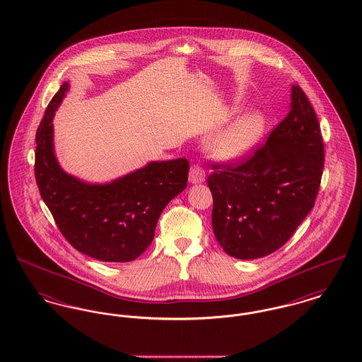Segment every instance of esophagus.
<instances>
[{"mask_svg": "<svg viewBox=\"0 0 362 362\" xmlns=\"http://www.w3.org/2000/svg\"><path fill=\"white\" fill-rule=\"evenodd\" d=\"M189 183H192V185H198V183L205 182V171H204V168L201 165H198V164L192 165L189 168Z\"/></svg>", "mask_w": 362, "mask_h": 362, "instance_id": "1", "label": "esophagus"}]
</instances>
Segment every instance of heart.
<instances>
[{"label": "heart", "instance_id": "b5f03b06", "mask_svg": "<svg viewBox=\"0 0 362 362\" xmlns=\"http://www.w3.org/2000/svg\"><path fill=\"white\" fill-rule=\"evenodd\" d=\"M263 130L264 118L259 112L244 114L214 138L211 151L220 160L238 161L255 148Z\"/></svg>", "mask_w": 362, "mask_h": 362}]
</instances>
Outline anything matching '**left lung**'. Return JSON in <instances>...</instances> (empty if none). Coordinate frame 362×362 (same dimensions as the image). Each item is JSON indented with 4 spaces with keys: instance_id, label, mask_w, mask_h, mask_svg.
I'll return each instance as SVG.
<instances>
[{
    "instance_id": "1",
    "label": "left lung",
    "mask_w": 362,
    "mask_h": 362,
    "mask_svg": "<svg viewBox=\"0 0 362 362\" xmlns=\"http://www.w3.org/2000/svg\"><path fill=\"white\" fill-rule=\"evenodd\" d=\"M291 111L266 144L241 163L213 165V232L233 258L281 248L308 216L320 187L325 145L304 90L292 86Z\"/></svg>"
}]
</instances>
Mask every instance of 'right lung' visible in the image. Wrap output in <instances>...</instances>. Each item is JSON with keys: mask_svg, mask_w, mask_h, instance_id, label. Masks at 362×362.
I'll return each instance as SVG.
<instances>
[{"mask_svg": "<svg viewBox=\"0 0 362 362\" xmlns=\"http://www.w3.org/2000/svg\"><path fill=\"white\" fill-rule=\"evenodd\" d=\"M69 83L47 105L36 132L35 179L65 239L102 262L137 259L153 240L164 207L187 186L189 161H151L110 183H88L65 173L54 152V114Z\"/></svg>", "mask_w": 362, "mask_h": 362, "instance_id": "obj_1", "label": "right lung"}]
</instances>
